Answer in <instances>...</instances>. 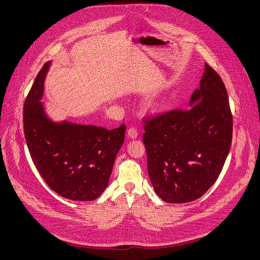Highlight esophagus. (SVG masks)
Wrapping results in <instances>:
<instances>
[{"instance_id":"obj_1","label":"esophagus","mask_w":260,"mask_h":260,"mask_svg":"<svg viewBox=\"0 0 260 260\" xmlns=\"http://www.w3.org/2000/svg\"><path fill=\"white\" fill-rule=\"evenodd\" d=\"M127 136L131 138V139H136L138 137V132L136 128L134 127H131L127 129Z\"/></svg>"}]
</instances>
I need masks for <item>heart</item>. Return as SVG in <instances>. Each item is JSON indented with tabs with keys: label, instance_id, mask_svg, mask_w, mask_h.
Here are the masks:
<instances>
[{
	"label": "heart",
	"instance_id": "obj_1",
	"mask_svg": "<svg viewBox=\"0 0 260 260\" xmlns=\"http://www.w3.org/2000/svg\"><path fill=\"white\" fill-rule=\"evenodd\" d=\"M161 107V103L159 101H152L148 104V110L152 113H156L157 111H159Z\"/></svg>",
	"mask_w": 260,
	"mask_h": 260
}]
</instances>
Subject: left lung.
<instances>
[{"label": "left lung", "mask_w": 260, "mask_h": 260, "mask_svg": "<svg viewBox=\"0 0 260 260\" xmlns=\"http://www.w3.org/2000/svg\"><path fill=\"white\" fill-rule=\"evenodd\" d=\"M190 107L145 120L147 171L155 193L168 203L191 202L205 194L219 177L231 146L227 91L207 63Z\"/></svg>", "instance_id": "left-lung-1"}]
</instances>
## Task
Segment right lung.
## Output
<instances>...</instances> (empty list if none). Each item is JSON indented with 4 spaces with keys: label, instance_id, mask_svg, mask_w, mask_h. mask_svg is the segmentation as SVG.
<instances>
[{
    "label": "right lung",
    "instance_id": "1",
    "mask_svg": "<svg viewBox=\"0 0 260 260\" xmlns=\"http://www.w3.org/2000/svg\"><path fill=\"white\" fill-rule=\"evenodd\" d=\"M51 65L52 61L44 64L23 106L26 142L37 171L53 191L70 200H95L108 186L125 125L108 131L54 121L41 102Z\"/></svg>",
    "mask_w": 260,
    "mask_h": 260
}]
</instances>
